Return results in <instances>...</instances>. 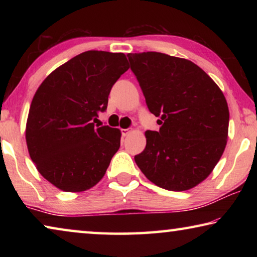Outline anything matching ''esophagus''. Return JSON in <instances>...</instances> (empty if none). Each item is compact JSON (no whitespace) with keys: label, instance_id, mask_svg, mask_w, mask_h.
Here are the masks:
<instances>
[{"label":"esophagus","instance_id":"1","mask_svg":"<svg viewBox=\"0 0 257 257\" xmlns=\"http://www.w3.org/2000/svg\"><path fill=\"white\" fill-rule=\"evenodd\" d=\"M129 133H130V130H129V129H121V134H122V136H123V137L128 136Z\"/></svg>","mask_w":257,"mask_h":257}]
</instances>
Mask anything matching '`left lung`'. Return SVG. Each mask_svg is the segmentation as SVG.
<instances>
[{"label": "left lung", "instance_id": "obj_1", "mask_svg": "<svg viewBox=\"0 0 257 257\" xmlns=\"http://www.w3.org/2000/svg\"><path fill=\"white\" fill-rule=\"evenodd\" d=\"M159 132L147 130L135 162L161 188L182 191L206 179L227 145L229 108L223 93L189 60L160 52L129 53Z\"/></svg>", "mask_w": 257, "mask_h": 257}]
</instances>
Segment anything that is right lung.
<instances>
[{
	"label": "right lung",
	"instance_id": "1",
	"mask_svg": "<svg viewBox=\"0 0 257 257\" xmlns=\"http://www.w3.org/2000/svg\"><path fill=\"white\" fill-rule=\"evenodd\" d=\"M123 53L86 51L51 73L38 87L26 127L29 155L41 175L64 191L92 188L120 147L121 133L95 127L108 94L128 70Z\"/></svg>",
	"mask_w": 257,
	"mask_h": 257
}]
</instances>
